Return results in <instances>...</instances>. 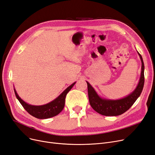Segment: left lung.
Wrapping results in <instances>:
<instances>
[{"label":"left lung","mask_w":155,"mask_h":155,"mask_svg":"<svg viewBox=\"0 0 155 155\" xmlns=\"http://www.w3.org/2000/svg\"><path fill=\"white\" fill-rule=\"evenodd\" d=\"M142 62L140 77L138 85L132 93L119 100L105 99L100 97L88 82L87 90L89 101L93 109L101 115L106 116H116L121 115L133 105L140 95L144 84V64L141 55L137 51Z\"/></svg>","instance_id":"left-lung-1"}]
</instances>
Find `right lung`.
Returning a JSON list of instances; mask_svg holds the SVG:
<instances>
[{"mask_svg": "<svg viewBox=\"0 0 155 155\" xmlns=\"http://www.w3.org/2000/svg\"><path fill=\"white\" fill-rule=\"evenodd\" d=\"M75 83L76 82L68 87L57 98H56L52 101L43 105H32L27 104L17 94L15 89H14V91L16 98L18 100L21 105L28 114H30L31 116L38 119H48L58 115L62 110L64 107L66 94L71 89Z\"/></svg>", "mask_w": 155, "mask_h": 155, "instance_id": "right-lung-1", "label": "right lung"}]
</instances>
